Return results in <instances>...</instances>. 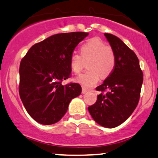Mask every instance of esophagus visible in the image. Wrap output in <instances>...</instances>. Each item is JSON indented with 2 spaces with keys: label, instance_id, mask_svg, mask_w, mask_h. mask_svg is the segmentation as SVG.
I'll return each instance as SVG.
<instances>
[{
  "label": "esophagus",
  "instance_id": "obj_1",
  "mask_svg": "<svg viewBox=\"0 0 158 158\" xmlns=\"http://www.w3.org/2000/svg\"><path fill=\"white\" fill-rule=\"evenodd\" d=\"M86 92H87V89H86L83 88H83H82V93H83V94H85V93H86Z\"/></svg>",
  "mask_w": 158,
  "mask_h": 158
}]
</instances>
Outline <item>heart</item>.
Listing matches in <instances>:
<instances>
[{"instance_id": "heart-1", "label": "heart", "mask_w": 158, "mask_h": 158, "mask_svg": "<svg viewBox=\"0 0 158 158\" xmlns=\"http://www.w3.org/2000/svg\"><path fill=\"white\" fill-rule=\"evenodd\" d=\"M87 61L89 69L77 76L75 81L85 88H91L99 81L101 76L106 78L112 73L116 64L115 54L103 40L94 38L81 46L80 54H72L70 69L75 74H79Z\"/></svg>"}]
</instances>
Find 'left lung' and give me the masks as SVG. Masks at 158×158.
I'll use <instances>...</instances> for the list:
<instances>
[{"label":"left lung","instance_id":"left-lung-1","mask_svg":"<svg viewBox=\"0 0 158 158\" xmlns=\"http://www.w3.org/2000/svg\"><path fill=\"white\" fill-rule=\"evenodd\" d=\"M104 35L115 54V67L103 83L96 88L101 93L88 109L99 125L114 128L127 120L138 106L143 77L134 52L115 35Z\"/></svg>","mask_w":158,"mask_h":158}]
</instances>
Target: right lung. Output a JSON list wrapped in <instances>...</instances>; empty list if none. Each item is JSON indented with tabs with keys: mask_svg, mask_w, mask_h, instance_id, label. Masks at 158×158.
<instances>
[{
	"mask_svg": "<svg viewBox=\"0 0 158 158\" xmlns=\"http://www.w3.org/2000/svg\"><path fill=\"white\" fill-rule=\"evenodd\" d=\"M89 33H60L33 45L20 61L19 94L29 114L38 123L51 125L67 112L72 99L80 95L78 83L63 85L71 76L69 58Z\"/></svg>",
	"mask_w": 158,
	"mask_h": 158,
	"instance_id": "obj_1",
	"label": "right lung"
}]
</instances>
